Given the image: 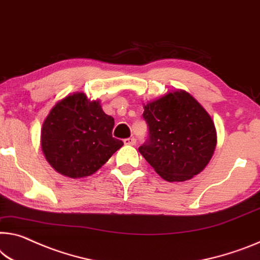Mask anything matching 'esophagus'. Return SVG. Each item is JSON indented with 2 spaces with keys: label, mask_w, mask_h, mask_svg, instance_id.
<instances>
[{
  "label": "esophagus",
  "mask_w": 260,
  "mask_h": 260,
  "mask_svg": "<svg viewBox=\"0 0 260 260\" xmlns=\"http://www.w3.org/2000/svg\"><path fill=\"white\" fill-rule=\"evenodd\" d=\"M124 144H125V145H135V144H136V138H134V137L126 138V139H124Z\"/></svg>",
  "instance_id": "esophagus-1"
}]
</instances>
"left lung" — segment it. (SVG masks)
<instances>
[{
    "instance_id": "1",
    "label": "left lung",
    "mask_w": 260,
    "mask_h": 260,
    "mask_svg": "<svg viewBox=\"0 0 260 260\" xmlns=\"http://www.w3.org/2000/svg\"><path fill=\"white\" fill-rule=\"evenodd\" d=\"M149 139L138 151L164 180H189L205 170L217 143L205 108L186 90L170 91L144 105Z\"/></svg>"
}]
</instances>
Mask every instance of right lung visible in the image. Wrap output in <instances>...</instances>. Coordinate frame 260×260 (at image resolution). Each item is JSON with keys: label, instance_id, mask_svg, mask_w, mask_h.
<instances>
[{"label": "right lung", "instance_id": "right-lung-1", "mask_svg": "<svg viewBox=\"0 0 260 260\" xmlns=\"http://www.w3.org/2000/svg\"><path fill=\"white\" fill-rule=\"evenodd\" d=\"M114 124L100 100L90 101L80 91L70 94L55 103L43 123L42 151L58 173L89 177L123 146L113 137Z\"/></svg>", "mask_w": 260, "mask_h": 260}]
</instances>
